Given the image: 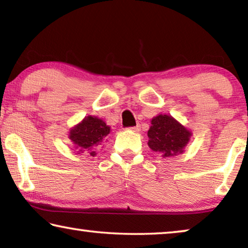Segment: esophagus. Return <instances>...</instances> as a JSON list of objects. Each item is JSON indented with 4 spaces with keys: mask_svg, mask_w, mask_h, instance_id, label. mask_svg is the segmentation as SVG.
Masks as SVG:
<instances>
[{
    "mask_svg": "<svg viewBox=\"0 0 248 248\" xmlns=\"http://www.w3.org/2000/svg\"><path fill=\"white\" fill-rule=\"evenodd\" d=\"M131 129H132V130H134L135 132H138V131H140V124H137L136 127H132Z\"/></svg>",
    "mask_w": 248,
    "mask_h": 248,
    "instance_id": "obj_1",
    "label": "esophagus"
}]
</instances>
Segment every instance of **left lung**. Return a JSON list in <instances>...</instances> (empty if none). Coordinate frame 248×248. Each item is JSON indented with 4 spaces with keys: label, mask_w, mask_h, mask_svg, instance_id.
Here are the masks:
<instances>
[{
    "label": "left lung",
    "mask_w": 248,
    "mask_h": 248,
    "mask_svg": "<svg viewBox=\"0 0 248 248\" xmlns=\"http://www.w3.org/2000/svg\"><path fill=\"white\" fill-rule=\"evenodd\" d=\"M191 131L179 124L169 114H158L151 119L148 130V146L162 157H172L183 154L185 147L189 142Z\"/></svg>",
    "instance_id": "1"
}]
</instances>
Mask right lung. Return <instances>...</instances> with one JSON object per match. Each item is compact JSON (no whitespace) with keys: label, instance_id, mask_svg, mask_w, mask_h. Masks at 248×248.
I'll use <instances>...</instances> for the list:
<instances>
[{"label":"right lung","instance_id":"1","mask_svg":"<svg viewBox=\"0 0 248 248\" xmlns=\"http://www.w3.org/2000/svg\"><path fill=\"white\" fill-rule=\"evenodd\" d=\"M110 134V127L98 117L88 116L81 123L75 125L69 132V139L71 140L78 154L88 150L90 156H95V150L100 148L103 140Z\"/></svg>","mask_w":248,"mask_h":248}]
</instances>
